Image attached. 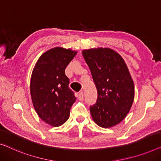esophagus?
Returning a JSON list of instances; mask_svg holds the SVG:
<instances>
[{
	"label": "esophagus",
	"mask_w": 161,
	"mask_h": 161,
	"mask_svg": "<svg viewBox=\"0 0 161 161\" xmlns=\"http://www.w3.org/2000/svg\"><path fill=\"white\" fill-rule=\"evenodd\" d=\"M78 99L80 100V101H82V100L83 99V93L82 92H80V93H79V94H78Z\"/></svg>",
	"instance_id": "34e87169"
}]
</instances>
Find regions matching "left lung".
Here are the masks:
<instances>
[{
	"label": "left lung",
	"mask_w": 161,
	"mask_h": 161,
	"mask_svg": "<svg viewBox=\"0 0 161 161\" xmlns=\"http://www.w3.org/2000/svg\"><path fill=\"white\" fill-rule=\"evenodd\" d=\"M97 90V102L90 106L98 125L110 128L121 122L131 109L134 85L123 58L110 48L83 51Z\"/></svg>",
	"instance_id": "1"
}]
</instances>
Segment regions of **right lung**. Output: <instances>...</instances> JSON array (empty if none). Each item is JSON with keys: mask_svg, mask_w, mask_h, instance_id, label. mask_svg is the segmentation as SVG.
I'll return each instance as SVG.
<instances>
[{"mask_svg": "<svg viewBox=\"0 0 161 161\" xmlns=\"http://www.w3.org/2000/svg\"><path fill=\"white\" fill-rule=\"evenodd\" d=\"M77 52L56 47L45 52L37 62L30 80V94L39 117L53 127L68 120L76 98L69 88L65 69Z\"/></svg>", "mask_w": 161, "mask_h": 161, "instance_id": "add662e5", "label": "right lung"}]
</instances>
